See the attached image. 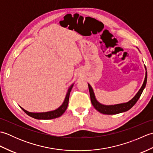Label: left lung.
Here are the masks:
<instances>
[{
	"label": "left lung",
	"instance_id": "obj_1",
	"mask_svg": "<svg viewBox=\"0 0 153 153\" xmlns=\"http://www.w3.org/2000/svg\"><path fill=\"white\" fill-rule=\"evenodd\" d=\"M145 70H147L145 66ZM147 71H146L144 82L143 83V85L141 86V89H139V91L135 95L134 98L131 99L128 102L118 104V105H104L97 101L95 98V93L93 92V88L88 83L91 101L93 106L95 107V108L97 110V111H99V112L102 114H108V115L116 114L126 112L130 108H131L132 107L135 105V104L137 102V101L139 99V97H141V95L142 94L143 91V89H145V87L146 86V84H147Z\"/></svg>",
	"mask_w": 153,
	"mask_h": 153
}]
</instances>
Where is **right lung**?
<instances>
[{
	"mask_svg": "<svg viewBox=\"0 0 153 153\" xmlns=\"http://www.w3.org/2000/svg\"><path fill=\"white\" fill-rule=\"evenodd\" d=\"M74 85V83L71 85L69 88L68 89V91L66 93V97H65V99L64 100V102L62 103L59 108H58L57 109L53 110V111H49V112H30L25 110L23 108H21L24 110V111L27 114L28 116H30L32 118H35V119H38V120H51V119H54V118H58V117L61 116L64 113V112L66 111V110L68 107V102H69V97H70V94L71 92V90L72 89Z\"/></svg>",
	"mask_w": 153,
	"mask_h": 153,
	"instance_id": "right-lung-1",
	"label": "right lung"
}]
</instances>
